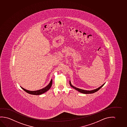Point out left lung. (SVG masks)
<instances>
[{
	"instance_id": "left-lung-1",
	"label": "left lung",
	"mask_w": 127,
	"mask_h": 127,
	"mask_svg": "<svg viewBox=\"0 0 127 127\" xmlns=\"http://www.w3.org/2000/svg\"><path fill=\"white\" fill-rule=\"evenodd\" d=\"M104 84H103L101 86L99 87L98 88L96 89L93 90H92V91H86V90H82V89H81L78 88H77V87H74V86H72V85L71 84L70 81V85L71 87H72L73 88L75 89V90H76L77 91H78L79 92L83 93V94H93V93H95V92H97V91L98 90H99L104 85Z\"/></svg>"
}]
</instances>
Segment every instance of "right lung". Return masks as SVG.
Segmentation results:
<instances>
[{
	"label": "right lung",
	"instance_id": "right-lung-1",
	"mask_svg": "<svg viewBox=\"0 0 127 127\" xmlns=\"http://www.w3.org/2000/svg\"><path fill=\"white\" fill-rule=\"evenodd\" d=\"M52 79H51L50 82L48 84V85H47L46 87H45L44 88L42 89H40L39 90H37V91H30L28 90H27L25 89L24 88H22V87H21L27 93H28L30 95H40L42 94L43 93H44L45 92H47V91H48L50 88H51V87H52Z\"/></svg>",
	"mask_w": 127,
	"mask_h": 127
}]
</instances>
